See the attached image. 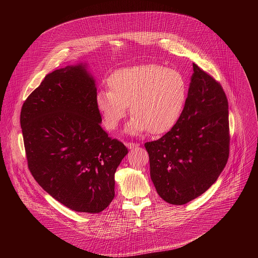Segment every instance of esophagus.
Wrapping results in <instances>:
<instances>
[{
    "label": "esophagus",
    "instance_id": "obj_1",
    "mask_svg": "<svg viewBox=\"0 0 258 258\" xmlns=\"http://www.w3.org/2000/svg\"><path fill=\"white\" fill-rule=\"evenodd\" d=\"M125 145L127 147V149H131V150L136 148V147H139V144H136V143H126Z\"/></svg>",
    "mask_w": 258,
    "mask_h": 258
}]
</instances>
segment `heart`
Wrapping results in <instances>:
<instances>
[{"mask_svg": "<svg viewBox=\"0 0 258 258\" xmlns=\"http://www.w3.org/2000/svg\"><path fill=\"white\" fill-rule=\"evenodd\" d=\"M107 86L109 91H99L95 98L103 125L108 131L116 130L128 105L133 116L125 133L133 136L146 131L168 133L180 119L187 101V83L181 73L157 64L115 70Z\"/></svg>", "mask_w": 258, "mask_h": 258, "instance_id": "heart-1", "label": "heart"}]
</instances>
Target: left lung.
<instances>
[{
	"label": "left lung",
	"mask_w": 258,
	"mask_h": 258,
	"mask_svg": "<svg viewBox=\"0 0 258 258\" xmlns=\"http://www.w3.org/2000/svg\"><path fill=\"white\" fill-rule=\"evenodd\" d=\"M188 97L176 125L145 144L158 195L182 205L206 192L229 158V104L215 80L193 63Z\"/></svg>",
	"instance_id": "left-lung-1"
}]
</instances>
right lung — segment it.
<instances>
[{
  "label": "right lung",
  "instance_id": "add662e5",
  "mask_svg": "<svg viewBox=\"0 0 258 258\" xmlns=\"http://www.w3.org/2000/svg\"><path fill=\"white\" fill-rule=\"evenodd\" d=\"M96 80L88 63L49 73L21 113L28 168L54 199L78 212L99 213L114 198V174L126 147L101 127Z\"/></svg>",
  "mask_w": 258,
  "mask_h": 258
}]
</instances>
